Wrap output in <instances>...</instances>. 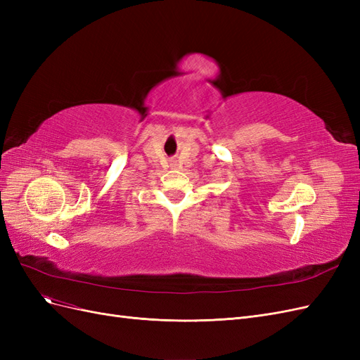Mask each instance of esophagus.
I'll list each match as a JSON object with an SVG mask.
<instances>
[{"label":"esophagus","mask_w":360,"mask_h":360,"mask_svg":"<svg viewBox=\"0 0 360 360\" xmlns=\"http://www.w3.org/2000/svg\"><path fill=\"white\" fill-rule=\"evenodd\" d=\"M172 167H176V163H172Z\"/></svg>","instance_id":"1"}]
</instances>
